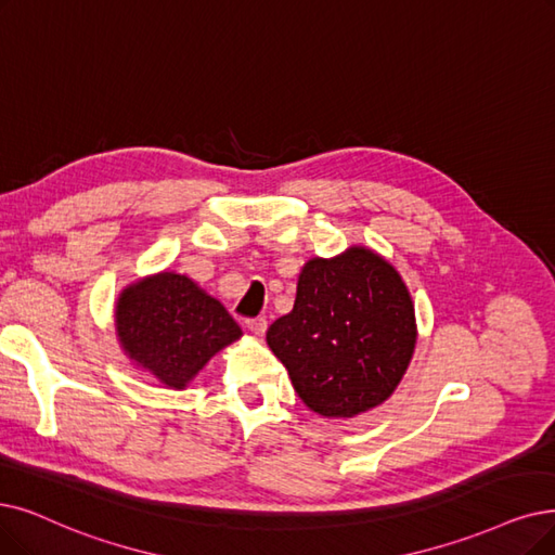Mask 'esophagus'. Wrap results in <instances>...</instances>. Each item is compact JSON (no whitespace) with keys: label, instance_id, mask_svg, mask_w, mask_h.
Segmentation results:
<instances>
[{"label":"esophagus","instance_id":"esophagus-1","mask_svg":"<svg viewBox=\"0 0 555 555\" xmlns=\"http://www.w3.org/2000/svg\"><path fill=\"white\" fill-rule=\"evenodd\" d=\"M266 319L263 317H255V319H246V327L250 330V332H255V335H263L266 332Z\"/></svg>","mask_w":555,"mask_h":555}]
</instances>
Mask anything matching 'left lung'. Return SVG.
I'll list each match as a JSON object with an SVG mask.
<instances>
[{"label": "left lung", "instance_id": "8db88e82", "mask_svg": "<svg viewBox=\"0 0 555 555\" xmlns=\"http://www.w3.org/2000/svg\"><path fill=\"white\" fill-rule=\"evenodd\" d=\"M302 403L321 416H354L391 396L416 344L414 307L383 257L350 248L309 259L294 309L266 332Z\"/></svg>", "mask_w": 555, "mask_h": 555}]
</instances>
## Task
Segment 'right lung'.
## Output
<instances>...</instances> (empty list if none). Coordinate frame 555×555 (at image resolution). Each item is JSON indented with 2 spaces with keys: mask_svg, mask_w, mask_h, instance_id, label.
<instances>
[{
  "mask_svg": "<svg viewBox=\"0 0 555 555\" xmlns=\"http://www.w3.org/2000/svg\"><path fill=\"white\" fill-rule=\"evenodd\" d=\"M116 327L129 358L175 389L186 387L220 348L241 337L228 309L177 273L127 286Z\"/></svg>",
  "mask_w": 555,
  "mask_h": 555,
  "instance_id": "1",
  "label": "right lung"
}]
</instances>
